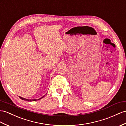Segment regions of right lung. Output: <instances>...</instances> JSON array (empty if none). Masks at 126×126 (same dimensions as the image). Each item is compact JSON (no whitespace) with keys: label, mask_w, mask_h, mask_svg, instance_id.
I'll return each mask as SVG.
<instances>
[{"label":"right lung","mask_w":126,"mask_h":126,"mask_svg":"<svg viewBox=\"0 0 126 126\" xmlns=\"http://www.w3.org/2000/svg\"><path fill=\"white\" fill-rule=\"evenodd\" d=\"M45 96H43L42 97H41L39 99H26V98H23V97H20V96L19 97H20L21 99H22V100H24V101H28V102H33V101H37V100H39V99H41L42 98H43Z\"/></svg>","instance_id":"right-lung-1"}]
</instances>
